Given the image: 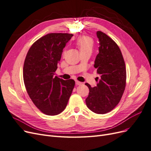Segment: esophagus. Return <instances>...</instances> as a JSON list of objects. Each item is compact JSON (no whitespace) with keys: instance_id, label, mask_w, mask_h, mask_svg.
Wrapping results in <instances>:
<instances>
[{"instance_id":"esophagus-1","label":"esophagus","mask_w":151,"mask_h":151,"mask_svg":"<svg viewBox=\"0 0 151 151\" xmlns=\"http://www.w3.org/2000/svg\"><path fill=\"white\" fill-rule=\"evenodd\" d=\"M76 85H81L82 84V83H81V82H79V81H76Z\"/></svg>"}]
</instances>
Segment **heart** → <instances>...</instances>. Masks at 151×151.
<instances>
[{"label": "heart", "instance_id": "b5f03b06", "mask_svg": "<svg viewBox=\"0 0 151 151\" xmlns=\"http://www.w3.org/2000/svg\"><path fill=\"white\" fill-rule=\"evenodd\" d=\"M75 44L79 48L81 53L88 52H91L94 46V41L89 36H82L76 41Z\"/></svg>", "mask_w": 151, "mask_h": 151}]
</instances>
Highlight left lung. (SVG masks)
I'll list each match as a JSON object with an SVG mask.
<instances>
[{
  "label": "left lung",
  "instance_id": "1",
  "mask_svg": "<svg viewBox=\"0 0 151 151\" xmlns=\"http://www.w3.org/2000/svg\"><path fill=\"white\" fill-rule=\"evenodd\" d=\"M100 47L94 67L100 77L97 86L88 87L89 93L86 99L88 108L97 114L111 111L119 103L126 86L127 72L124 59L118 45L109 36L97 31Z\"/></svg>",
  "mask_w": 151,
  "mask_h": 151
}]
</instances>
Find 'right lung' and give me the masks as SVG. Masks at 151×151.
<instances>
[{
    "instance_id": "obj_1",
    "label": "right lung",
    "mask_w": 151,
    "mask_h": 151,
    "mask_svg": "<svg viewBox=\"0 0 151 151\" xmlns=\"http://www.w3.org/2000/svg\"><path fill=\"white\" fill-rule=\"evenodd\" d=\"M72 34L50 33L31 45L24 63L23 80L29 98L40 110L56 115L64 110L75 86L73 79L53 77L63 48Z\"/></svg>"
}]
</instances>
